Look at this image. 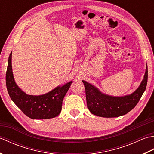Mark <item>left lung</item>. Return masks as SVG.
I'll use <instances>...</instances> for the list:
<instances>
[{
    "mask_svg": "<svg viewBox=\"0 0 154 154\" xmlns=\"http://www.w3.org/2000/svg\"><path fill=\"white\" fill-rule=\"evenodd\" d=\"M85 88L87 108L94 115L104 118H114L124 115L132 110L142 97L148 82V66L140 86L134 92L124 96H111L103 93L87 81L83 80Z\"/></svg>",
    "mask_w": 154,
    "mask_h": 154,
    "instance_id": "left-lung-1",
    "label": "left lung"
}]
</instances>
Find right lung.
Wrapping results in <instances>:
<instances>
[{"label": "right lung", "instance_id": "add662e5", "mask_svg": "<svg viewBox=\"0 0 154 154\" xmlns=\"http://www.w3.org/2000/svg\"><path fill=\"white\" fill-rule=\"evenodd\" d=\"M73 81L59 85L42 95H30L16 83L12 67V52L9 55L6 73V84L11 100L24 114L32 119H48L60 114L63 98Z\"/></svg>", "mask_w": 154, "mask_h": 154}]
</instances>
